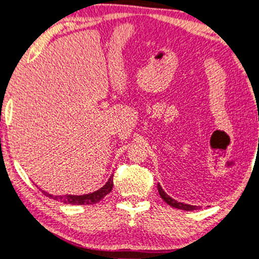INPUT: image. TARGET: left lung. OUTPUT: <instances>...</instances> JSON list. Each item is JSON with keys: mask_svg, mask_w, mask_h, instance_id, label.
<instances>
[{"mask_svg": "<svg viewBox=\"0 0 259 259\" xmlns=\"http://www.w3.org/2000/svg\"><path fill=\"white\" fill-rule=\"evenodd\" d=\"M157 190H158V193H160V196H161V199L164 200L166 204H169L170 206H173V208H177V209H182V210H187V211H191V210H196V209H199V206H195V205H188V204H183V202H178L177 200L171 199V197L169 196V195H166L165 193V191L162 190L161 186L157 185Z\"/></svg>", "mask_w": 259, "mask_h": 259, "instance_id": "left-lung-1", "label": "left lung"}]
</instances>
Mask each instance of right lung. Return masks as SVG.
Listing matches in <instances>:
<instances>
[{"label":"right lung","instance_id":"right-lung-1","mask_svg":"<svg viewBox=\"0 0 259 259\" xmlns=\"http://www.w3.org/2000/svg\"><path fill=\"white\" fill-rule=\"evenodd\" d=\"M113 187V177L108 179L106 185L101 188V190L95 191V192L88 193V195H80V196H76V195H63V196H53L50 193H46L44 191L46 196L50 197V199H54L57 201L64 202V204H72V205H92L95 202L101 201L106 195H108Z\"/></svg>","mask_w":259,"mask_h":259}]
</instances>
